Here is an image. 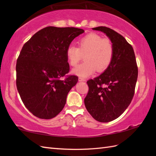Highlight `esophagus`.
<instances>
[{
  "label": "esophagus",
  "instance_id": "esophagus-1",
  "mask_svg": "<svg viewBox=\"0 0 156 156\" xmlns=\"http://www.w3.org/2000/svg\"><path fill=\"white\" fill-rule=\"evenodd\" d=\"M78 80L80 81V82H84V81H86V80L84 78H81V77H80L78 78Z\"/></svg>",
  "mask_w": 156,
  "mask_h": 156
}]
</instances>
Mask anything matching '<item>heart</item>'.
Here are the masks:
<instances>
[{
	"label": "heart",
	"instance_id": "heart-1",
	"mask_svg": "<svg viewBox=\"0 0 156 156\" xmlns=\"http://www.w3.org/2000/svg\"><path fill=\"white\" fill-rule=\"evenodd\" d=\"M78 48L70 45L66 49V59L69 66L75 67L84 55L85 62L73 69L81 78L92 75L97 70L103 72L110 66L114 56V45L108 37L95 33L86 35L77 41Z\"/></svg>",
	"mask_w": 156,
	"mask_h": 156
}]
</instances>
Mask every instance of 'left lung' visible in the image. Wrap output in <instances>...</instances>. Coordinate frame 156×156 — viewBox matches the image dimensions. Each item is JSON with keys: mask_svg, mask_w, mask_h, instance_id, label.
I'll return each instance as SVG.
<instances>
[{"mask_svg": "<svg viewBox=\"0 0 156 156\" xmlns=\"http://www.w3.org/2000/svg\"><path fill=\"white\" fill-rule=\"evenodd\" d=\"M93 29L104 32L110 38L114 45V56L102 74L87 81L88 92L84 105L95 120L107 122L118 118L130 105L138 68L133 48L124 37L107 27Z\"/></svg>", "mask_w": 156, "mask_h": 156, "instance_id": "left-lung-1", "label": "left lung"}]
</instances>
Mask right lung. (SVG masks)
Segmentation results:
<instances>
[{"label": "right lung", "mask_w": 156, "mask_h": 156, "mask_svg": "<svg viewBox=\"0 0 156 156\" xmlns=\"http://www.w3.org/2000/svg\"><path fill=\"white\" fill-rule=\"evenodd\" d=\"M84 32L76 27L49 26L23 46L16 60V84L23 104L35 117L52 119L64 108L69 91L78 80L77 76L66 75L69 66L66 51Z\"/></svg>", "instance_id": "add662e5"}]
</instances>
